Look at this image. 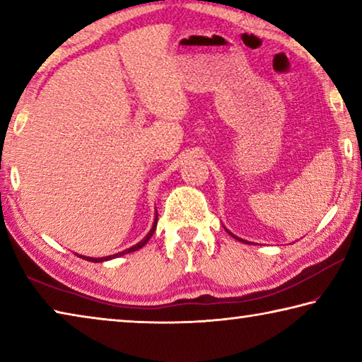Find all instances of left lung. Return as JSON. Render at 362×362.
I'll use <instances>...</instances> for the list:
<instances>
[{
  "instance_id": "1",
  "label": "left lung",
  "mask_w": 362,
  "mask_h": 362,
  "mask_svg": "<svg viewBox=\"0 0 362 362\" xmlns=\"http://www.w3.org/2000/svg\"><path fill=\"white\" fill-rule=\"evenodd\" d=\"M230 235H231V233H230ZM233 238H236V236H233ZM236 240H240V238H236ZM240 241H243V240H240ZM244 243V241H243Z\"/></svg>"
}]
</instances>
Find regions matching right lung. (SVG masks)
<instances>
[{
  "label": "right lung",
  "mask_w": 362,
  "mask_h": 362,
  "mask_svg": "<svg viewBox=\"0 0 362 362\" xmlns=\"http://www.w3.org/2000/svg\"><path fill=\"white\" fill-rule=\"evenodd\" d=\"M156 223H158V217L155 218V223H153V226H151V230H150V233L148 235H146L142 241L140 243H137L136 246H132V247H129V249H126V250H122V252H119V254H115V255H108V257H100V259H93V257H83V255H79V257H83L84 260H89V262H103V260H110V259H115V257H119V255H124V254H129V252H136V250H139L140 247H144L146 243H148V240L150 238L153 236V233H155V230H156Z\"/></svg>",
  "instance_id": "add662e5"
}]
</instances>
